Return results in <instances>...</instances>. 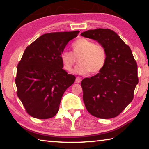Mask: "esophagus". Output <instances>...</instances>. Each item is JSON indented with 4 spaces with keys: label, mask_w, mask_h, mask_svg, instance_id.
I'll return each instance as SVG.
<instances>
[{
    "label": "esophagus",
    "mask_w": 149,
    "mask_h": 149,
    "mask_svg": "<svg viewBox=\"0 0 149 149\" xmlns=\"http://www.w3.org/2000/svg\"><path fill=\"white\" fill-rule=\"evenodd\" d=\"M81 81V78L79 77H77L76 79H75V83H77V84H79Z\"/></svg>",
    "instance_id": "34e87169"
}]
</instances>
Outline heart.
Listing matches in <instances>:
<instances>
[{"instance_id": "1", "label": "heart", "mask_w": 149, "mask_h": 149, "mask_svg": "<svg viewBox=\"0 0 149 149\" xmlns=\"http://www.w3.org/2000/svg\"><path fill=\"white\" fill-rule=\"evenodd\" d=\"M73 52L64 50L60 54L63 67L70 72L77 62L80 64L75 68V72L85 74L90 72L96 74L104 68L107 61V51L102 45L97 44L92 40L80 38L73 44Z\"/></svg>"}]
</instances>
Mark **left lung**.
I'll use <instances>...</instances> for the list:
<instances>
[{
	"label": "left lung",
	"instance_id": "left-lung-1",
	"mask_svg": "<svg viewBox=\"0 0 149 149\" xmlns=\"http://www.w3.org/2000/svg\"><path fill=\"white\" fill-rule=\"evenodd\" d=\"M81 35L97 41L107 51L104 68L81 83L86 109L102 119L116 117L133 99L139 82L137 62L130 47L112 30L91 29Z\"/></svg>",
	"mask_w": 149,
	"mask_h": 149
}]
</instances>
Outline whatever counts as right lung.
<instances>
[{
	"mask_svg": "<svg viewBox=\"0 0 149 149\" xmlns=\"http://www.w3.org/2000/svg\"><path fill=\"white\" fill-rule=\"evenodd\" d=\"M79 31L40 36L27 47L17 66V95L27 114L38 119L54 117L65 91L75 77L62 69L60 54Z\"/></svg>",
	"mask_w": 149,
	"mask_h": 149,
	"instance_id": "obj_1",
	"label": "right lung"
}]
</instances>
